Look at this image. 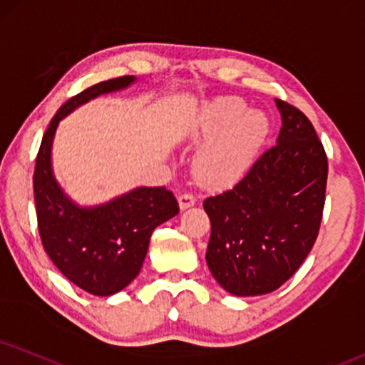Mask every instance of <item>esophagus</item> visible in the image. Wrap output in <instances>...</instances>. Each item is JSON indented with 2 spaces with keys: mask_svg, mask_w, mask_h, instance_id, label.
Returning a JSON list of instances; mask_svg holds the SVG:
<instances>
[{
  "mask_svg": "<svg viewBox=\"0 0 365 365\" xmlns=\"http://www.w3.org/2000/svg\"><path fill=\"white\" fill-rule=\"evenodd\" d=\"M178 201H179V208L187 210V208H191V206H195L196 197L190 195V192H182V195H179Z\"/></svg>",
  "mask_w": 365,
  "mask_h": 365,
  "instance_id": "34e87169",
  "label": "esophagus"
}]
</instances>
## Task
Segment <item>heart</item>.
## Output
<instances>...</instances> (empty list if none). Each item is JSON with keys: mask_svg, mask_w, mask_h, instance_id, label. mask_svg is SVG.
<instances>
[{"mask_svg": "<svg viewBox=\"0 0 365 365\" xmlns=\"http://www.w3.org/2000/svg\"><path fill=\"white\" fill-rule=\"evenodd\" d=\"M192 133L208 138L192 162L201 182L228 186L242 178L269 133V118L232 96L215 98L197 110Z\"/></svg>", "mask_w": 365, "mask_h": 365, "instance_id": "b5f03b06", "label": "heart"}]
</instances>
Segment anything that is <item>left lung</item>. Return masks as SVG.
Instances as JSON below:
<instances>
[{
  "mask_svg": "<svg viewBox=\"0 0 365 365\" xmlns=\"http://www.w3.org/2000/svg\"><path fill=\"white\" fill-rule=\"evenodd\" d=\"M276 145L222 195L205 200L211 222L206 264L233 296L276 291L299 269L322 223L328 160L312 121L276 100Z\"/></svg>",
  "mask_w": 365,
  "mask_h": 365,
  "instance_id": "left-lung-1",
  "label": "left lung"
}]
</instances>
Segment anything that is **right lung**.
Returning a JSON list of instances; mask_svg holds the SVG:
<instances>
[{"label":"right lung","mask_w":365,"mask_h":365,"mask_svg":"<svg viewBox=\"0 0 365 365\" xmlns=\"http://www.w3.org/2000/svg\"><path fill=\"white\" fill-rule=\"evenodd\" d=\"M135 83V76L103 81L64 103L43 135L35 162L34 192L43 249L71 282L94 296L116 294L138 276L152 232L175 217L179 205L164 186L135 187L101 205L76 203L53 174V138L61 120L79 106Z\"/></svg>","instance_id":"right-lung-1"}]
</instances>
